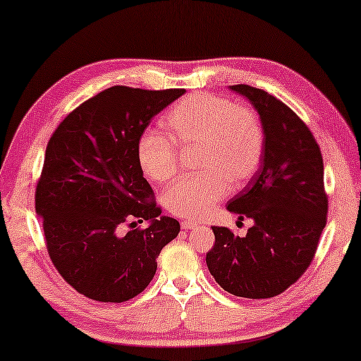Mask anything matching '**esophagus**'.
Listing matches in <instances>:
<instances>
[{"label": "esophagus", "mask_w": 361, "mask_h": 361, "mask_svg": "<svg viewBox=\"0 0 361 361\" xmlns=\"http://www.w3.org/2000/svg\"><path fill=\"white\" fill-rule=\"evenodd\" d=\"M180 226H182V229H185V231H190V229H195V227H198L197 223H193V221H188V219L182 221Z\"/></svg>", "instance_id": "1"}]
</instances>
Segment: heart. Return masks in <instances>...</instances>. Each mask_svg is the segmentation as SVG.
Here are the masks:
<instances>
[{
  "instance_id": "1",
  "label": "heart",
  "mask_w": 361,
  "mask_h": 361,
  "mask_svg": "<svg viewBox=\"0 0 361 361\" xmlns=\"http://www.w3.org/2000/svg\"><path fill=\"white\" fill-rule=\"evenodd\" d=\"M163 127L166 134L143 132L137 159L147 177L166 182L177 173V147H197L195 161L203 171L180 177L164 193L166 207L182 218H202L226 197L229 185H243L262 164V119L255 109L226 97L188 95L166 113Z\"/></svg>"
}]
</instances>
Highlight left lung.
Segmentation results:
<instances>
[{
    "mask_svg": "<svg viewBox=\"0 0 361 361\" xmlns=\"http://www.w3.org/2000/svg\"><path fill=\"white\" fill-rule=\"evenodd\" d=\"M250 99L264 130L262 166L227 203L238 218L253 219L245 237L213 226L207 264L232 295L271 298L289 289L313 262L328 219L324 166L307 124L262 88L231 85Z\"/></svg>",
    "mask_w": 361,
    "mask_h": 361,
    "instance_id": "obj_1",
    "label": "left lung"
}]
</instances>
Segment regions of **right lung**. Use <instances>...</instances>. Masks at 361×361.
Wrapping results in <instances>:
<instances>
[{
  "label": "right lung",
  "instance_id": "1",
  "mask_svg": "<svg viewBox=\"0 0 361 361\" xmlns=\"http://www.w3.org/2000/svg\"><path fill=\"white\" fill-rule=\"evenodd\" d=\"M184 92L114 85L66 116L49 138L35 209L54 268L92 300L121 303L145 290L159 252L179 234L143 177L137 143ZM143 220L148 228L135 227Z\"/></svg>",
  "mask_w": 361,
  "mask_h": 361
}]
</instances>
